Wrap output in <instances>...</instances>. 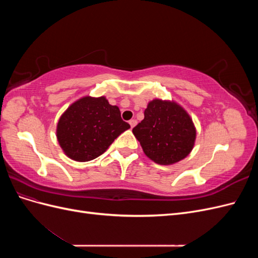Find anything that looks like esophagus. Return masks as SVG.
Wrapping results in <instances>:
<instances>
[{"mask_svg":"<svg viewBox=\"0 0 258 258\" xmlns=\"http://www.w3.org/2000/svg\"><path fill=\"white\" fill-rule=\"evenodd\" d=\"M129 124H130V127L131 128H134L136 124H137V120L136 119H131V120H129Z\"/></svg>","mask_w":258,"mask_h":258,"instance_id":"obj_1","label":"esophagus"}]
</instances>
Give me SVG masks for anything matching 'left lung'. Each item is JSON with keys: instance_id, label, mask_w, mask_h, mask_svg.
Wrapping results in <instances>:
<instances>
[{"instance_id": "obj_1", "label": "left lung", "mask_w": 258, "mask_h": 258, "mask_svg": "<svg viewBox=\"0 0 258 258\" xmlns=\"http://www.w3.org/2000/svg\"><path fill=\"white\" fill-rule=\"evenodd\" d=\"M132 132L147 157L166 166L188 156L196 140V128L184 108L173 101L159 99L147 104L144 119Z\"/></svg>"}]
</instances>
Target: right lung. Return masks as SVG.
<instances>
[{"label": "right lung", "mask_w": 258, "mask_h": 258, "mask_svg": "<svg viewBox=\"0 0 258 258\" xmlns=\"http://www.w3.org/2000/svg\"><path fill=\"white\" fill-rule=\"evenodd\" d=\"M130 124L120 117L118 106L105 97H84L61 115L57 124L58 142L69 158L89 161L102 155Z\"/></svg>", "instance_id": "obj_1"}]
</instances>
